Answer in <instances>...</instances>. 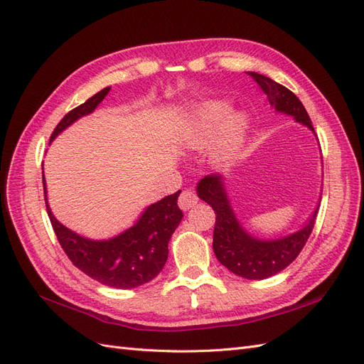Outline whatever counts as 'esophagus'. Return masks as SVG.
<instances>
[{
	"instance_id": "obj_1",
	"label": "esophagus",
	"mask_w": 364,
	"mask_h": 364,
	"mask_svg": "<svg viewBox=\"0 0 364 364\" xmlns=\"http://www.w3.org/2000/svg\"><path fill=\"white\" fill-rule=\"evenodd\" d=\"M197 202H199V197H197L196 191L193 190H185L179 196V206L181 209H183V211H188L190 208L197 205Z\"/></svg>"
}]
</instances>
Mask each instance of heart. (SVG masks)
<instances>
[{
    "label": "heart",
    "instance_id": "obj_1",
    "mask_svg": "<svg viewBox=\"0 0 364 364\" xmlns=\"http://www.w3.org/2000/svg\"><path fill=\"white\" fill-rule=\"evenodd\" d=\"M228 112L226 103H208L197 112L185 142L193 149H202L215 136L213 158L217 162L232 159L241 149L247 134L249 118L245 112Z\"/></svg>",
    "mask_w": 364,
    "mask_h": 364
}]
</instances>
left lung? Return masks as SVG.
Segmentation results:
<instances>
[{
    "label": "left lung",
    "mask_w": 364,
    "mask_h": 364,
    "mask_svg": "<svg viewBox=\"0 0 364 364\" xmlns=\"http://www.w3.org/2000/svg\"><path fill=\"white\" fill-rule=\"evenodd\" d=\"M247 74L267 95V100L274 111L293 117L296 123L304 124L316 135L304 105L290 90L262 74L253 71ZM197 196L213 206L215 213L213 247L217 259L237 277L246 279H266L290 266L310 237L321 205L318 200L313 214L299 230L285 237L264 240L247 232L240 223L230 205L223 176H205L197 183Z\"/></svg>",
    "instance_id": "8db88e82"
}]
</instances>
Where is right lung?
Wrapping results in <instances>:
<instances>
[{
    "label": "right lung",
    "mask_w": 364,
    "mask_h": 364,
    "mask_svg": "<svg viewBox=\"0 0 364 364\" xmlns=\"http://www.w3.org/2000/svg\"><path fill=\"white\" fill-rule=\"evenodd\" d=\"M109 91L111 87L107 86L70 111L54 129L50 141L79 118L92 114ZM42 181L50 222L62 249L77 269L107 287L123 290L139 287L158 277L168 258V241L183 217L178 206L181 190L147 206L124 232L107 240H91L63 226L54 217L47 200L43 171Z\"/></svg>",
    "instance_id": "1"
}]
</instances>
